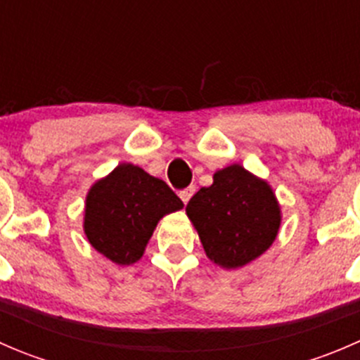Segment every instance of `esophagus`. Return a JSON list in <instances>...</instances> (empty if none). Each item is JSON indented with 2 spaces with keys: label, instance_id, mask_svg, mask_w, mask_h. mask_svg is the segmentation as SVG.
Segmentation results:
<instances>
[{
  "label": "esophagus",
  "instance_id": "34e87169",
  "mask_svg": "<svg viewBox=\"0 0 360 360\" xmlns=\"http://www.w3.org/2000/svg\"><path fill=\"white\" fill-rule=\"evenodd\" d=\"M193 193H195V186H190V188H184L183 191H179V197L184 203H188L190 202V198L193 197Z\"/></svg>",
  "mask_w": 360,
  "mask_h": 360
}]
</instances>
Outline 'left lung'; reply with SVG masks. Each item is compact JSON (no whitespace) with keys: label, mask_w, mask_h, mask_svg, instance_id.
I'll list each match as a JSON object with an SVG mask.
<instances>
[{"label":"left lung","mask_w":360,"mask_h":360,"mask_svg":"<svg viewBox=\"0 0 360 360\" xmlns=\"http://www.w3.org/2000/svg\"><path fill=\"white\" fill-rule=\"evenodd\" d=\"M210 261L238 268L264 252L278 233L281 207L271 188L240 165L214 174L186 205Z\"/></svg>","instance_id":"1"}]
</instances>
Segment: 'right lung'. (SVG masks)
Instances as JSON below:
<instances>
[{
    "label": "right lung",
    "mask_w": 360,
    "mask_h": 360,
    "mask_svg": "<svg viewBox=\"0 0 360 360\" xmlns=\"http://www.w3.org/2000/svg\"><path fill=\"white\" fill-rule=\"evenodd\" d=\"M181 207L167 183L122 163L90 188L83 228L92 248L108 259L132 264L143 256L158 221Z\"/></svg>",
    "instance_id": "right-lung-1"
}]
</instances>
